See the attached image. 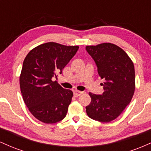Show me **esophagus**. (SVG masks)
<instances>
[{
  "instance_id": "34e87169",
  "label": "esophagus",
  "mask_w": 151,
  "mask_h": 151,
  "mask_svg": "<svg viewBox=\"0 0 151 151\" xmlns=\"http://www.w3.org/2000/svg\"><path fill=\"white\" fill-rule=\"evenodd\" d=\"M82 91H77V90H74V96H75V97H77V96H80L81 94H82Z\"/></svg>"
}]
</instances>
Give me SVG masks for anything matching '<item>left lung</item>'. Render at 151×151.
Listing matches in <instances>:
<instances>
[{
  "label": "left lung",
  "mask_w": 151,
  "mask_h": 151,
  "mask_svg": "<svg viewBox=\"0 0 151 151\" xmlns=\"http://www.w3.org/2000/svg\"><path fill=\"white\" fill-rule=\"evenodd\" d=\"M86 50L104 81L103 93L90 92L91 101L86 106L88 116L100 122H110L129 104L135 91V70L129 55L111 43L86 46Z\"/></svg>",
  "instance_id": "left-lung-1"
}]
</instances>
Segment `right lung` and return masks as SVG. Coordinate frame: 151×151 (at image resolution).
Returning a JSON list of instances; mask_svg holds the SVG:
<instances>
[{
	"mask_svg": "<svg viewBox=\"0 0 151 151\" xmlns=\"http://www.w3.org/2000/svg\"><path fill=\"white\" fill-rule=\"evenodd\" d=\"M78 49L47 42L32 49L24 60L20 77L22 99L30 113L45 124L59 122L67 115L73 92L52 79L62 74Z\"/></svg>",
	"mask_w": 151,
	"mask_h": 151,
	"instance_id": "obj_1",
	"label": "right lung"
}]
</instances>
